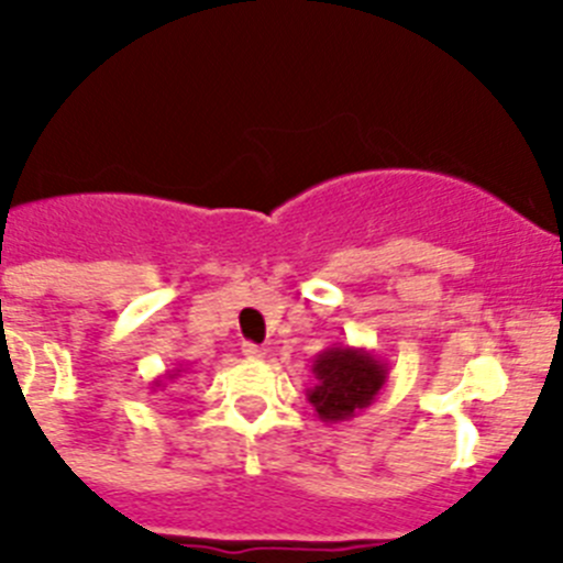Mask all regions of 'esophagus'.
<instances>
[{"instance_id":"34e87169","label":"esophagus","mask_w":563,"mask_h":563,"mask_svg":"<svg viewBox=\"0 0 563 563\" xmlns=\"http://www.w3.org/2000/svg\"><path fill=\"white\" fill-rule=\"evenodd\" d=\"M242 355L245 357H265V350L256 343H242Z\"/></svg>"}]
</instances>
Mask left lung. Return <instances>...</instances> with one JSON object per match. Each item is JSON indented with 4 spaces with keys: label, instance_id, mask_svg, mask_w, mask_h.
<instances>
[{
    "label": "left lung",
    "instance_id": "left-lung-1",
    "mask_svg": "<svg viewBox=\"0 0 563 563\" xmlns=\"http://www.w3.org/2000/svg\"><path fill=\"white\" fill-rule=\"evenodd\" d=\"M316 386L307 389L321 422H343L375 402L389 377V363L369 350L332 343L312 357Z\"/></svg>",
    "mask_w": 563,
    "mask_h": 563
}]
</instances>
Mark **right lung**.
Masks as SVG:
<instances>
[{"label": "right lung", "instance_id": "1", "mask_svg": "<svg viewBox=\"0 0 563 563\" xmlns=\"http://www.w3.org/2000/svg\"><path fill=\"white\" fill-rule=\"evenodd\" d=\"M180 372H183V369H174V372H168L166 377H177V375H180ZM157 386H163V380H154V383H152V389H157Z\"/></svg>", "mask_w": 563, "mask_h": 563}]
</instances>
